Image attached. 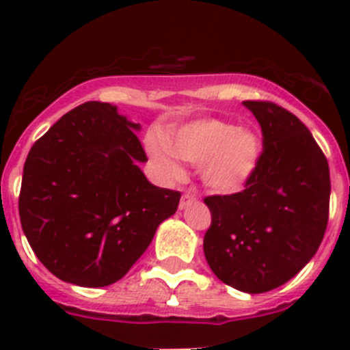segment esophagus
<instances>
[{
    "instance_id": "obj_1",
    "label": "esophagus",
    "mask_w": 350,
    "mask_h": 350,
    "mask_svg": "<svg viewBox=\"0 0 350 350\" xmlns=\"http://www.w3.org/2000/svg\"><path fill=\"white\" fill-rule=\"evenodd\" d=\"M198 202V196L194 193H184L180 198V208H187L189 205H193V203Z\"/></svg>"
}]
</instances>
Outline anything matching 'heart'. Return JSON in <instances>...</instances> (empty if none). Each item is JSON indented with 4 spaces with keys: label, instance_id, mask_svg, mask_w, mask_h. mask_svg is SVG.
Returning <instances> with one entry per match:
<instances>
[{
    "label": "heart",
    "instance_id": "1",
    "mask_svg": "<svg viewBox=\"0 0 350 350\" xmlns=\"http://www.w3.org/2000/svg\"><path fill=\"white\" fill-rule=\"evenodd\" d=\"M261 138L254 129L234 128L222 120L203 119L184 124L165 137L148 140V154L166 177L182 173L178 157L200 165L206 187L215 193H234L247 184L261 157Z\"/></svg>",
    "mask_w": 350,
    "mask_h": 350
}]
</instances>
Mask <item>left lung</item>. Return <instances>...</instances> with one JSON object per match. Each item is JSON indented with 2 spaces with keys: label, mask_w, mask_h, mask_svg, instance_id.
I'll use <instances>...</instances> for the list:
<instances>
[{
  "label": "left lung",
  "mask_w": 350,
  "mask_h": 350,
  "mask_svg": "<svg viewBox=\"0 0 350 350\" xmlns=\"http://www.w3.org/2000/svg\"><path fill=\"white\" fill-rule=\"evenodd\" d=\"M261 126L262 152L245 189L206 196L203 250L217 279L258 295L282 286L319 249L329 213V166L312 133L271 101H243Z\"/></svg>",
  "instance_id": "obj_1"
}]
</instances>
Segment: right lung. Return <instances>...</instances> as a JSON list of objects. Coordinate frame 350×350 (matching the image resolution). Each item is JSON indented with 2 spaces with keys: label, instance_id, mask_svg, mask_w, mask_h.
I'll return each instance as SVG.
<instances>
[{
  "label": "right lung",
  "instance_id": "obj_1",
  "mask_svg": "<svg viewBox=\"0 0 350 350\" xmlns=\"http://www.w3.org/2000/svg\"><path fill=\"white\" fill-rule=\"evenodd\" d=\"M140 124L117 107L88 101L64 113L31 147L18 215L31 249L64 282H117L177 212L180 193L156 187L138 163Z\"/></svg>",
  "mask_w": 350,
  "mask_h": 350
}]
</instances>
